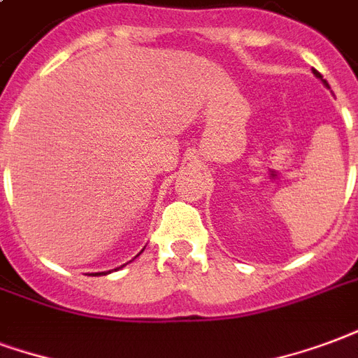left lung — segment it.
I'll return each mask as SVG.
<instances>
[{"label":"left lung","mask_w":358,"mask_h":358,"mask_svg":"<svg viewBox=\"0 0 358 358\" xmlns=\"http://www.w3.org/2000/svg\"><path fill=\"white\" fill-rule=\"evenodd\" d=\"M313 74H315V76H317V78H318V80H320V82H322V83H324V85H328V82H326V80H324V78H322V74H320V72H318V70H313Z\"/></svg>","instance_id":"1"}]
</instances>
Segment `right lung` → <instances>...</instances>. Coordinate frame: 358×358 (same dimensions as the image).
Returning <instances> with one entry per match:
<instances>
[{
	"label": "right lung",
	"instance_id": "add662e5",
	"mask_svg": "<svg viewBox=\"0 0 358 358\" xmlns=\"http://www.w3.org/2000/svg\"><path fill=\"white\" fill-rule=\"evenodd\" d=\"M137 255H139V254H137Z\"/></svg>",
	"mask_w": 358,
	"mask_h": 358
}]
</instances>
